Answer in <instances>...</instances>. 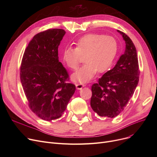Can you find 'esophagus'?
<instances>
[{"label":"esophagus","instance_id":"1","mask_svg":"<svg viewBox=\"0 0 157 157\" xmlns=\"http://www.w3.org/2000/svg\"><path fill=\"white\" fill-rule=\"evenodd\" d=\"M84 86H85V85H84V84H78H78L76 85V87L78 90H81V89L83 88Z\"/></svg>","mask_w":157,"mask_h":157}]
</instances>
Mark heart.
Here are the masks:
<instances>
[{"label":"heart","instance_id":"b5f03b06","mask_svg":"<svg viewBox=\"0 0 157 157\" xmlns=\"http://www.w3.org/2000/svg\"><path fill=\"white\" fill-rule=\"evenodd\" d=\"M76 48L66 47L62 52V60L68 67L76 69L81 56L84 62L71 75V79L80 83L91 80L97 71L100 73L108 70L118 52V43L114 37L98 34H88L76 42Z\"/></svg>","mask_w":157,"mask_h":157}]
</instances>
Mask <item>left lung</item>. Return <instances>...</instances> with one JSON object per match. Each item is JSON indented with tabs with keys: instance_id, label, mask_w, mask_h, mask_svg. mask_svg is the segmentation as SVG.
<instances>
[{
	"instance_id": "8db88e82",
	"label": "left lung",
	"mask_w": 157,
	"mask_h": 157,
	"mask_svg": "<svg viewBox=\"0 0 157 157\" xmlns=\"http://www.w3.org/2000/svg\"><path fill=\"white\" fill-rule=\"evenodd\" d=\"M125 51L114 67L92 86L90 105L100 117L114 118L125 109L138 85L139 69L136 48L130 37L120 30Z\"/></svg>"
}]
</instances>
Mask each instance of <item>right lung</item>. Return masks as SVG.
<instances>
[{
  "mask_svg": "<svg viewBox=\"0 0 157 157\" xmlns=\"http://www.w3.org/2000/svg\"><path fill=\"white\" fill-rule=\"evenodd\" d=\"M65 34L53 29L38 33L24 52L20 80L30 109L46 121L59 118L76 86L66 83L67 70L59 60L58 48Z\"/></svg>",
  "mask_w": 157,
  "mask_h": 157,
  "instance_id": "add662e5",
  "label": "right lung"
}]
</instances>
